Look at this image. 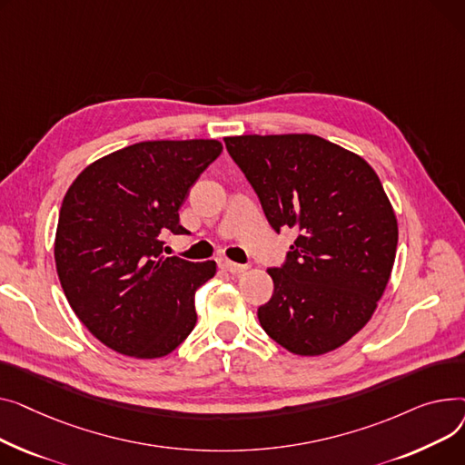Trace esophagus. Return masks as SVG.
Returning <instances> with one entry per match:
<instances>
[{"label": "esophagus", "mask_w": 465, "mask_h": 465, "mask_svg": "<svg viewBox=\"0 0 465 465\" xmlns=\"http://www.w3.org/2000/svg\"><path fill=\"white\" fill-rule=\"evenodd\" d=\"M220 266L227 272H231V274H242V272L248 270V266L245 264H238V262H232V261H222Z\"/></svg>", "instance_id": "34e87169"}]
</instances>
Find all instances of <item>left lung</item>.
I'll use <instances>...</instances> for the list:
<instances>
[{"label":"left lung","mask_w":465,"mask_h":465,"mask_svg":"<svg viewBox=\"0 0 465 465\" xmlns=\"http://www.w3.org/2000/svg\"><path fill=\"white\" fill-rule=\"evenodd\" d=\"M268 223L298 236L274 294L259 308L264 332L300 357L349 341L383 296L398 245L394 208L368 163L317 134L225 136Z\"/></svg>","instance_id":"left-lung-1"}]
</instances>
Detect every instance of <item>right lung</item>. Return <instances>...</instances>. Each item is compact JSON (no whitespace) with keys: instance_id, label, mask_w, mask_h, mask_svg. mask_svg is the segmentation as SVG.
Segmentation results:
<instances>
[{"instance_id":"1","label":"right lung","mask_w":465,"mask_h":465,"mask_svg":"<svg viewBox=\"0 0 465 465\" xmlns=\"http://www.w3.org/2000/svg\"><path fill=\"white\" fill-rule=\"evenodd\" d=\"M222 152L213 139L136 143L94 161L67 189L54 240L58 278L106 347L161 359L193 331L195 292L217 266L163 255V236L187 232L178 210Z\"/></svg>"}]
</instances>
